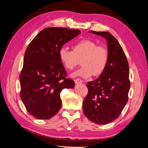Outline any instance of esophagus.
Instances as JSON below:
<instances>
[{
	"instance_id": "34e87169",
	"label": "esophagus",
	"mask_w": 148,
	"mask_h": 148,
	"mask_svg": "<svg viewBox=\"0 0 148 148\" xmlns=\"http://www.w3.org/2000/svg\"><path fill=\"white\" fill-rule=\"evenodd\" d=\"M75 82L76 84H81L82 83V80L80 79V78H77V79H75Z\"/></svg>"
}]
</instances>
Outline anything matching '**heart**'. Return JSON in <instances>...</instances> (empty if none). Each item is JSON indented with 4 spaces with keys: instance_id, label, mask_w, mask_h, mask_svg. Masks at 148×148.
<instances>
[{
    "instance_id": "1",
    "label": "heart",
    "mask_w": 148,
    "mask_h": 148,
    "mask_svg": "<svg viewBox=\"0 0 148 148\" xmlns=\"http://www.w3.org/2000/svg\"><path fill=\"white\" fill-rule=\"evenodd\" d=\"M59 57L66 69L72 70L82 59V66L71 74V77L84 78L101 75L104 71L108 61L107 49L89 39H83L76 43L73 51L65 47L59 51Z\"/></svg>"
}]
</instances>
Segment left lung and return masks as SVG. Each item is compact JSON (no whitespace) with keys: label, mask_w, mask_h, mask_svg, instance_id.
I'll use <instances>...</instances> for the list:
<instances>
[{"label":"left lung","mask_w":148,"mask_h":148,"mask_svg":"<svg viewBox=\"0 0 148 148\" xmlns=\"http://www.w3.org/2000/svg\"><path fill=\"white\" fill-rule=\"evenodd\" d=\"M89 32L106 39L109 57L100 77L86 84L88 93L83 102V109L92 122L105 125L119 117L128 101L129 66L122 46L110 33Z\"/></svg>","instance_id":"1"}]
</instances>
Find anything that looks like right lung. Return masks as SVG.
<instances>
[{"mask_svg": "<svg viewBox=\"0 0 148 148\" xmlns=\"http://www.w3.org/2000/svg\"><path fill=\"white\" fill-rule=\"evenodd\" d=\"M80 33L79 29L47 28L36 36L26 49L20 77V97L26 110L36 119L53 117L62 106V89L74 88L73 80L66 78L59 51Z\"/></svg>", "mask_w": 148, "mask_h": 148, "instance_id": "1", "label": "right lung"}]
</instances>
